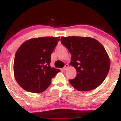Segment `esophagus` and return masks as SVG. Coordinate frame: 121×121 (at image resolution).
Instances as JSON below:
<instances>
[{
  "label": "esophagus",
  "instance_id": "obj_1",
  "mask_svg": "<svg viewBox=\"0 0 121 121\" xmlns=\"http://www.w3.org/2000/svg\"><path fill=\"white\" fill-rule=\"evenodd\" d=\"M68 68H69V65L68 64H66V65H65L63 69L64 70H66V69H67Z\"/></svg>",
  "mask_w": 121,
  "mask_h": 121
}]
</instances>
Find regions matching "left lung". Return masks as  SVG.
Returning <instances> with one entry per match:
<instances>
[{
    "label": "left lung",
    "instance_id": "left-lung-1",
    "mask_svg": "<svg viewBox=\"0 0 121 121\" xmlns=\"http://www.w3.org/2000/svg\"><path fill=\"white\" fill-rule=\"evenodd\" d=\"M61 42L71 53L70 65L77 75L69 80L79 91H89L99 86L109 73L110 60L103 45L89 37H61Z\"/></svg>",
    "mask_w": 121,
    "mask_h": 121
}]
</instances>
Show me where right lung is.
Masks as SVG:
<instances>
[{
  "label": "right lung",
  "instance_id": "1",
  "mask_svg": "<svg viewBox=\"0 0 121 121\" xmlns=\"http://www.w3.org/2000/svg\"><path fill=\"white\" fill-rule=\"evenodd\" d=\"M60 37L31 39L23 43L15 54V78L25 91L41 93L51 84L60 69L51 68V54Z\"/></svg>",
  "mask_w": 121,
  "mask_h": 121
}]
</instances>
